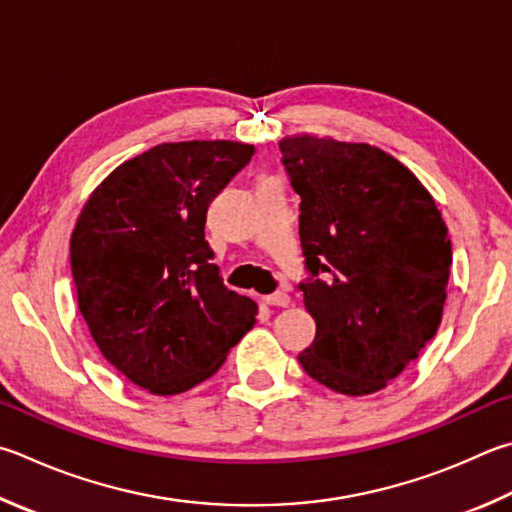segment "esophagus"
<instances>
[{"instance_id": "esophagus-1", "label": "esophagus", "mask_w": 512, "mask_h": 512, "mask_svg": "<svg viewBox=\"0 0 512 512\" xmlns=\"http://www.w3.org/2000/svg\"><path fill=\"white\" fill-rule=\"evenodd\" d=\"M266 304L282 306V309H286V306H291V295H288L286 291H277V293L266 297Z\"/></svg>"}]
</instances>
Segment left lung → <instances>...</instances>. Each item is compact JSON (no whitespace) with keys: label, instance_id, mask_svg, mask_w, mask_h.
<instances>
[{"label":"left lung","instance_id":"left-lung-1","mask_svg":"<svg viewBox=\"0 0 512 512\" xmlns=\"http://www.w3.org/2000/svg\"><path fill=\"white\" fill-rule=\"evenodd\" d=\"M280 150L302 199L300 241L313 275L300 288L315 338L297 360L338 394L380 392L439 329L448 226L416 174L376 145L300 132Z\"/></svg>","mask_w":512,"mask_h":512}]
</instances>
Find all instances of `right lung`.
<instances>
[{"mask_svg":"<svg viewBox=\"0 0 512 512\" xmlns=\"http://www.w3.org/2000/svg\"><path fill=\"white\" fill-rule=\"evenodd\" d=\"M255 147L161 143L120 163L71 232L78 306L102 356L156 396L188 392L253 329L257 304L224 286L206 241L212 199Z\"/></svg>","mask_w":512,"mask_h":512,"instance_id":"add662e5","label":"right lung"}]
</instances>
